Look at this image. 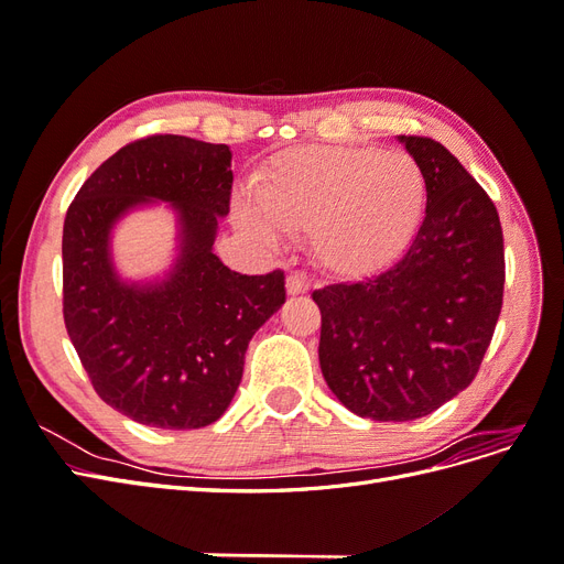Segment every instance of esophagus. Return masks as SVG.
Wrapping results in <instances>:
<instances>
[{"mask_svg": "<svg viewBox=\"0 0 564 564\" xmlns=\"http://www.w3.org/2000/svg\"><path fill=\"white\" fill-rule=\"evenodd\" d=\"M311 289V282L308 278L303 275V272H292V275L286 278V292L292 296H299V294H305Z\"/></svg>", "mask_w": 564, "mask_h": 564, "instance_id": "34e87169", "label": "esophagus"}]
</instances>
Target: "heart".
<instances>
[{"mask_svg": "<svg viewBox=\"0 0 564 564\" xmlns=\"http://www.w3.org/2000/svg\"><path fill=\"white\" fill-rule=\"evenodd\" d=\"M237 226L261 242L308 232L317 263L344 278L371 275L409 249L429 199L421 164L377 148H296L268 160L251 181Z\"/></svg>", "mask_w": 564, "mask_h": 564, "instance_id": "obj_1", "label": "heart"}]
</instances>
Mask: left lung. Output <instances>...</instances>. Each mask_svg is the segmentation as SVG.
<instances>
[{"label":"left lung","mask_w":564,"mask_h":564,"mask_svg":"<svg viewBox=\"0 0 564 564\" xmlns=\"http://www.w3.org/2000/svg\"><path fill=\"white\" fill-rule=\"evenodd\" d=\"M429 183L425 218L379 275L313 292L319 367L334 395L371 421H414L475 379L503 303L497 207L452 152L400 135Z\"/></svg>","instance_id":"left-lung-1"}]
</instances>
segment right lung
I'll use <instances>...</instances> for the list:
<instances>
[{"instance_id": "add662e5", "label": "right lung", "mask_w": 564, "mask_h": 564, "mask_svg": "<svg viewBox=\"0 0 564 564\" xmlns=\"http://www.w3.org/2000/svg\"><path fill=\"white\" fill-rule=\"evenodd\" d=\"M232 152L158 133L119 148L84 181L63 224V319L98 398L152 429H204L224 416L245 352L286 299L284 272L240 275L214 253L230 212ZM152 198L180 214L166 281L124 283L109 259L111 226Z\"/></svg>"}]
</instances>
